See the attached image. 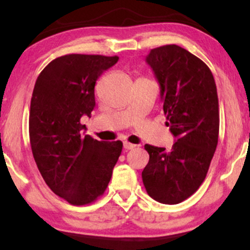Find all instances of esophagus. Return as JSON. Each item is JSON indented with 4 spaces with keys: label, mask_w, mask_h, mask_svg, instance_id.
<instances>
[{
    "label": "esophagus",
    "mask_w": 250,
    "mask_h": 250,
    "mask_svg": "<svg viewBox=\"0 0 250 250\" xmlns=\"http://www.w3.org/2000/svg\"><path fill=\"white\" fill-rule=\"evenodd\" d=\"M135 147H136V146L135 145H133V143H129V142H123V148L125 149H127V150H130V149H134Z\"/></svg>",
    "instance_id": "1"
}]
</instances>
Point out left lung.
I'll use <instances>...</instances> for the list:
<instances>
[{"mask_svg":"<svg viewBox=\"0 0 250 250\" xmlns=\"http://www.w3.org/2000/svg\"><path fill=\"white\" fill-rule=\"evenodd\" d=\"M146 62L160 84L166 125L174 135L170 150L146 145L149 162L142 171L148 195L176 205L206 179L219 140V99L210 69L176 44L151 49Z\"/></svg>","mask_w":250,"mask_h":250,"instance_id":"left-lung-1","label":"left lung"}]
</instances>
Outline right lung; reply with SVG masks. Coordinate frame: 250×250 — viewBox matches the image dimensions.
<instances>
[{"label":"right lung","mask_w":250,"mask_h":250,"mask_svg":"<svg viewBox=\"0 0 250 250\" xmlns=\"http://www.w3.org/2000/svg\"><path fill=\"white\" fill-rule=\"evenodd\" d=\"M117 56L69 54L37 77L29 113L31 151L51 190L74 206L94 202L108 187L122 142L83 136V115L95 107V83Z\"/></svg>","instance_id":"add662e5"}]
</instances>
